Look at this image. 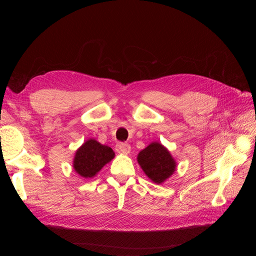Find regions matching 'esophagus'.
<instances>
[{
  "label": "esophagus",
  "mask_w": 256,
  "mask_h": 256,
  "mask_svg": "<svg viewBox=\"0 0 256 256\" xmlns=\"http://www.w3.org/2000/svg\"><path fill=\"white\" fill-rule=\"evenodd\" d=\"M116 152H118V154H127L130 152L131 150V147L129 144L127 143H118L116 144V147H115Z\"/></svg>",
  "instance_id": "1"
}]
</instances>
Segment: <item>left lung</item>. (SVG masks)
<instances>
[{
    "mask_svg": "<svg viewBox=\"0 0 256 256\" xmlns=\"http://www.w3.org/2000/svg\"><path fill=\"white\" fill-rule=\"evenodd\" d=\"M136 160L145 175L158 184L168 180L177 168V162L171 152L159 142H152L145 147L138 154Z\"/></svg>",
    "mask_w": 256,
    "mask_h": 256,
    "instance_id": "obj_1",
    "label": "left lung"
}]
</instances>
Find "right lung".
<instances>
[{
    "mask_svg": "<svg viewBox=\"0 0 256 256\" xmlns=\"http://www.w3.org/2000/svg\"><path fill=\"white\" fill-rule=\"evenodd\" d=\"M114 157L115 152L111 147L99 143L95 138H88L76 150L72 166L81 177L92 178Z\"/></svg>",
    "mask_w": 256,
    "mask_h": 256,
    "instance_id": "1",
    "label": "right lung"
}]
</instances>
